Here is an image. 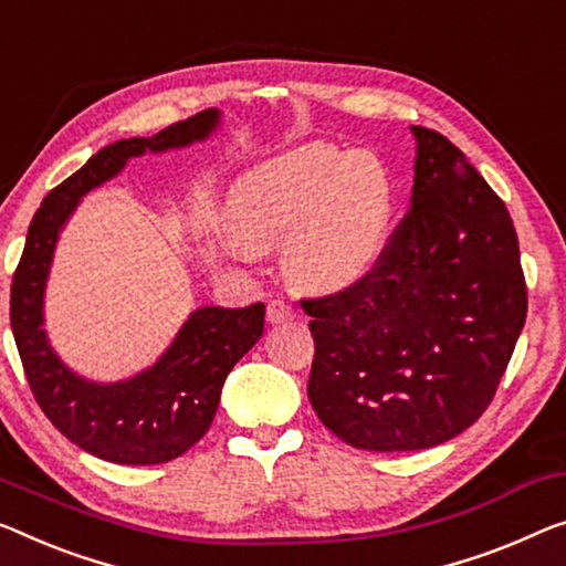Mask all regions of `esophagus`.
<instances>
[{
  "label": "esophagus",
  "instance_id": "obj_1",
  "mask_svg": "<svg viewBox=\"0 0 566 566\" xmlns=\"http://www.w3.org/2000/svg\"><path fill=\"white\" fill-rule=\"evenodd\" d=\"M294 317V310H292V305L290 302H284V300H272L266 305V319L272 325H280V323H286V319H292Z\"/></svg>",
  "mask_w": 566,
  "mask_h": 566
}]
</instances>
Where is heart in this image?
<instances>
[{
  "label": "heart",
  "instance_id": "heart-1",
  "mask_svg": "<svg viewBox=\"0 0 566 566\" xmlns=\"http://www.w3.org/2000/svg\"><path fill=\"white\" fill-rule=\"evenodd\" d=\"M233 249L284 243V269L317 292L356 284L381 256L391 218V182L368 151L297 147L247 172L231 192Z\"/></svg>",
  "mask_w": 566,
  "mask_h": 566
}]
</instances>
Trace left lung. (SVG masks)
<instances>
[{"label": "left lung", "mask_w": 566, "mask_h": 566, "mask_svg": "<svg viewBox=\"0 0 566 566\" xmlns=\"http://www.w3.org/2000/svg\"><path fill=\"white\" fill-rule=\"evenodd\" d=\"M411 208L356 284L300 300L315 340L307 396L358 450L442 444L491 407L526 323V280L505 202L427 126Z\"/></svg>", "instance_id": "8db88e82"}]
</instances>
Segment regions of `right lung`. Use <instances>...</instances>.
Masks as SVG:
<instances>
[{"label": "right lung", "mask_w": 566, "mask_h": 566, "mask_svg": "<svg viewBox=\"0 0 566 566\" xmlns=\"http://www.w3.org/2000/svg\"><path fill=\"white\" fill-rule=\"evenodd\" d=\"M216 124L218 112L206 108L149 139H119L96 151L42 200L14 269L10 323L32 396L57 432L116 465L175 460L208 432L226 376L264 333V305L200 307L145 374L122 384L86 381L61 364L42 331V292L57 233L81 196L119 172L126 159L206 139Z\"/></svg>", "instance_id": "add662e5"}]
</instances>
